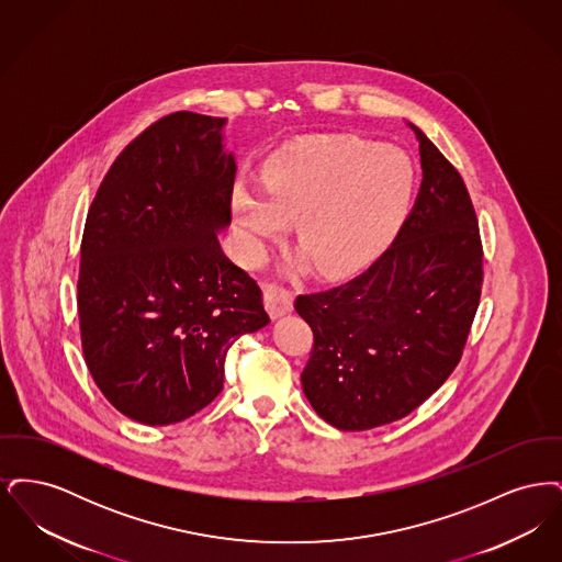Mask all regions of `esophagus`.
<instances>
[{"instance_id":"1","label":"esophagus","mask_w":562,"mask_h":562,"mask_svg":"<svg viewBox=\"0 0 562 562\" xmlns=\"http://www.w3.org/2000/svg\"><path fill=\"white\" fill-rule=\"evenodd\" d=\"M263 294H266V307L271 318H282L293 312V294L286 289L278 284H266Z\"/></svg>"}]
</instances>
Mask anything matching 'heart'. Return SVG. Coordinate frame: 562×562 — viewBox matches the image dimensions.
Masks as SVG:
<instances>
[{
	"label": "heart",
	"instance_id": "heart-1",
	"mask_svg": "<svg viewBox=\"0 0 562 562\" xmlns=\"http://www.w3.org/2000/svg\"><path fill=\"white\" fill-rule=\"evenodd\" d=\"M263 189L240 183L232 214L250 259H261L294 222L314 269L344 276L364 266L408 211L415 164L398 149L356 136L310 138L276 151Z\"/></svg>",
	"mask_w": 562,
	"mask_h": 562
}]
</instances>
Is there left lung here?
<instances>
[{"instance_id":"8db88e82","label":"left lung","mask_w":562,"mask_h":562,"mask_svg":"<svg viewBox=\"0 0 562 562\" xmlns=\"http://www.w3.org/2000/svg\"><path fill=\"white\" fill-rule=\"evenodd\" d=\"M422 188L392 246L346 284L294 301L314 330L303 394L344 431L413 413L453 373L482 284L479 221L461 175L415 124Z\"/></svg>"}]
</instances>
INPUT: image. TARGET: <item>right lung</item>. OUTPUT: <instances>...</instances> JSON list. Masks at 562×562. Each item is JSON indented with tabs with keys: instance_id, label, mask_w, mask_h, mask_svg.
<instances>
[{
	"instance_id": "1",
	"label": "right lung",
	"mask_w": 562,
	"mask_h": 562,
	"mask_svg": "<svg viewBox=\"0 0 562 562\" xmlns=\"http://www.w3.org/2000/svg\"><path fill=\"white\" fill-rule=\"evenodd\" d=\"M225 126L189 111L161 117L113 161L86 218V364L103 396L145 426L211 404L229 348L269 324L261 289L218 241L236 177Z\"/></svg>"
}]
</instances>
